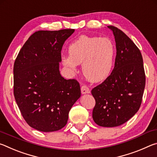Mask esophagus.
Masks as SVG:
<instances>
[{"label":"esophagus","mask_w":157,"mask_h":157,"mask_svg":"<svg viewBox=\"0 0 157 157\" xmlns=\"http://www.w3.org/2000/svg\"><path fill=\"white\" fill-rule=\"evenodd\" d=\"M81 92L82 94H89L90 93V89L88 86H86V85H83L81 87Z\"/></svg>","instance_id":"1"}]
</instances>
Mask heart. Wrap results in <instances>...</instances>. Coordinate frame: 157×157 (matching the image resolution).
Listing matches in <instances>:
<instances>
[{
	"instance_id": "b5f03b06",
	"label": "heart",
	"mask_w": 157,
	"mask_h": 157,
	"mask_svg": "<svg viewBox=\"0 0 157 157\" xmlns=\"http://www.w3.org/2000/svg\"><path fill=\"white\" fill-rule=\"evenodd\" d=\"M68 56H63V65L75 73L82 63V73L88 80L99 82L105 80L112 71L116 56V47L106 37L82 35L68 46Z\"/></svg>"
}]
</instances>
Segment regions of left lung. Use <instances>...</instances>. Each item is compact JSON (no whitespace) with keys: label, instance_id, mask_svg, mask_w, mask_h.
Returning <instances> with one entry per match:
<instances>
[{"label":"left lung","instance_id":"obj_1","mask_svg":"<svg viewBox=\"0 0 157 157\" xmlns=\"http://www.w3.org/2000/svg\"><path fill=\"white\" fill-rule=\"evenodd\" d=\"M115 37L116 56L111 75L92 89L95 105L93 119L101 127L121 125L140 107L145 75L140 50L123 31L107 26Z\"/></svg>","mask_w":157,"mask_h":157}]
</instances>
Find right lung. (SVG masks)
Here are the masks:
<instances>
[{"instance_id":"obj_1","label":"right lung","mask_w":157,"mask_h":157,"mask_svg":"<svg viewBox=\"0 0 157 157\" xmlns=\"http://www.w3.org/2000/svg\"><path fill=\"white\" fill-rule=\"evenodd\" d=\"M75 30H39L29 37L14 64V95L21 115L39 131L59 130L81 96L76 79H66L59 72L61 51Z\"/></svg>"}]
</instances>
